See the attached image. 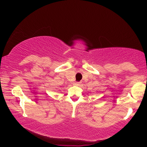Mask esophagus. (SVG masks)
I'll return each mask as SVG.
<instances>
[{
	"mask_svg": "<svg viewBox=\"0 0 147 147\" xmlns=\"http://www.w3.org/2000/svg\"><path fill=\"white\" fill-rule=\"evenodd\" d=\"M80 84H81V82H76L75 83L76 85H80Z\"/></svg>",
	"mask_w": 147,
	"mask_h": 147,
	"instance_id": "esophagus-1",
	"label": "esophagus"
}]
</instances>
